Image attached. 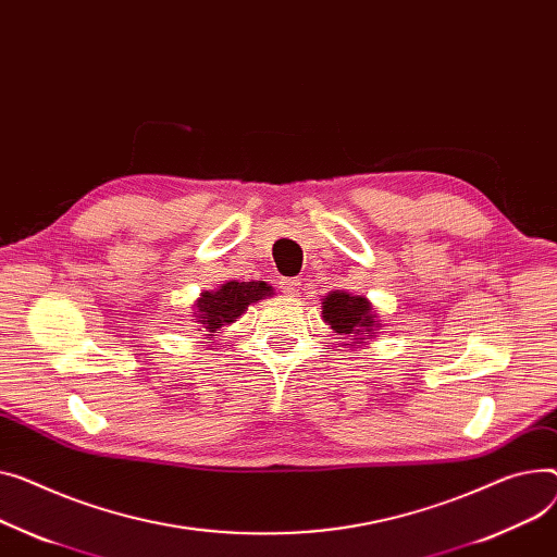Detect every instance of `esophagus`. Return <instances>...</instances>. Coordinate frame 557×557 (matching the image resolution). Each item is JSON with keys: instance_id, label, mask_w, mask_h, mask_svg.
Segmentation results:
<instances>
[{"instance_id": "34e87169", "label": "esophagus", "mask_w": 557, "mask_h": 557, "mask_svg": "<svg viewBox=\"0 0 557 557\" xmlns=\"http://www.w3.org/2000/svg\"><path fill=\"white\" fill-rule=\"evenodd\" d=\"M280 286H282V290H284L286 295H293V298H295V295L300 293V286H302V282L293 277V280H282V282H280Z\"/></svg>"}]
</instances>
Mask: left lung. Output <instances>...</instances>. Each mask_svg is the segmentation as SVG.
<instances>
[{
	"mask_svg": "<svg viewBox=\"0 0 557 557\" xmlns=\"http://www.w3.org/2000/svg\"><path fill=\"white\" fill-rule=\"evenodd\" d=\"M322 320L345 341L343 347L349 345V349H360L367 345L376 336L381 326L372 302L364 295L347 290H331L324 295Z\"/></svg>",
	"mask_w": 557,
	"mask_h": 557,
	"instance_id": "obj_1",
	"label": "left lung"
}]
</instances>
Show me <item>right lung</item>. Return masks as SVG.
<instances>
[{
	"mask_svg": "<svg viewBox=\"0 0 557 557\" xmlns=\"http://www.w3.org/2000/svg\"><path fill=\"white\" fill-rule=\"evenodd\" d=\"M273 286L267 282H226L214 290H203L193 305V320L197 322V331L206 338L216 336L221 329L237 322L250 305L271 298Z\"/></svg>",
	"mask_w": 557,
	"mask_h": 557,
	"instance_id": "1",
	"label": "right lung"
}]
</instances>
